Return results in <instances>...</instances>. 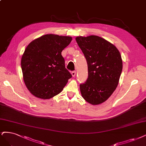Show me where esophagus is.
Segmentation results:
<instances>
[{"label": "esophagus", "mask_w": 146, "mask_h": 146, "mask_svg": "<svg viewBox=\"0 0 146 146\" xmlns=\"http://www.w3.org/2000/svg\"><path fill=\"white\" fill-rule=\"evenodd\" d=\"M71 74H72V77H75V75H76V71H72Z\"/></svg>", "instance_id": "obj_1"}]
</instances>
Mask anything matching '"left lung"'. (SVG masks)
Segmentation results:
<instances>
[{
    "label": "left lung",
    "mask_w": 146,
    "mask_h": 146,
    "mask_svg": "<svg viewBox=\"0 0 146 146\" xmlns=\"http://www.w3.org/2000/svg\"><path fill=\"white\" fill-rule=\"evenodd\" d=\"M86 58L88 78L80 84L83 98L97 105L107 100L118 86L123 69L121 55L113 44L96 36L77 37Z\"/></svg>",
    "instance_id": "1"
}]
</instances>
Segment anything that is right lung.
Instances as JSON below:
<instances>
[{
	"label": "right lung",
	"mask_w": 146,
	"mask_h": 146,
	"mask_svg": "<svg viewBox=\"0 0 146 146\" xmlns=\"http://www.w3.org/2000/svg\"><path fill=\"white\" fill-rule=\"evenodd\" d=\"M72 37L46 34L30 43L21 60L23 80L34 96L51 98L62 91L71 74L65 68L63 50Z\"/></svg>",
	"instance_id": "add662e5"
}]
</instances>
